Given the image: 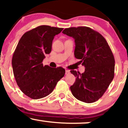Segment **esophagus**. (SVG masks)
<instances>
[{"label": "esophagus", "mask_w": 128, "mask_h": 128, "mask_svg": "<svg viewBox=\"0 0 128 128\" xmlns=\"http://www.w3.org/2000/svg\"><path fill=\"white\" fill-rule=\"evenodd\" d=\"M70 73V71L68 70H66V74H68Z\"/></svg>", "instance_id": "obj_1"}]
</instances>
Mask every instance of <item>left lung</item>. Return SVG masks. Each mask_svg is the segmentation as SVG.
I'll use <instances>...</instances> for the list:
<instances>
[{"label": "left lung", "mask_w": 128, "mask_h": 128, "mask_svg": "<svg viewBox=\"0 0 128 128\" xmlns=\"http://www.w3.org/2000/svg\"><path fill=\"white\" fill-rule=\"evenodd\" d=\"M62 33L74 39V56L86 68L82 74L74 70L70 71L76 78L70 86L72 94L82 102H96L114 78L115 60L112 51L105 38L89 27L68 28Z\"/></svg>", "instance_id": "8db88e82"}]
</instances>
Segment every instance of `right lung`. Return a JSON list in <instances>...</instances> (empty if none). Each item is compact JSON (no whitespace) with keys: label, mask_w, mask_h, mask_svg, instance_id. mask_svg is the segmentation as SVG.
Wrapping results in <instances>:
<instances>
[{"label":"right lung","mask_w":128,"mask_h":128,"mask_svg":"<svg viewBox=\"0 0 128 128\" xmlns=\"http://www.w3.org/2000/svg\"><path fill=\"white\" fill-rule=\"evenodd\" d=\"M63 28L39 26L25 32L17 44L12 58L16 82L24 94L32 99L48 96L65 74V69L43 66L46 54L52 50L54 36Z\"/></svg>","instance_id":"right-lung-1"}]
</instances>
